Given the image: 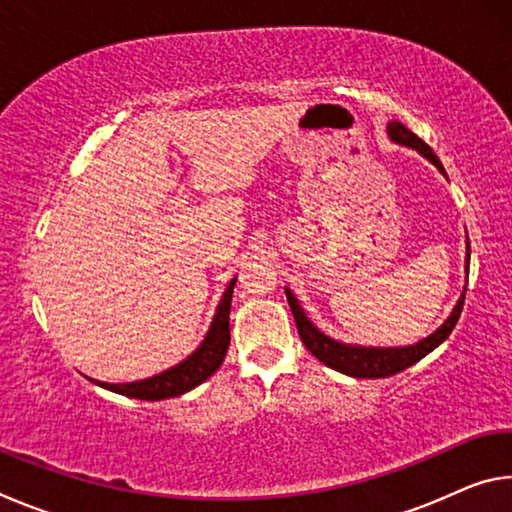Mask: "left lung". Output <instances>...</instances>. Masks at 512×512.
<instances>
[{
    "label": "left lung",
    "mask_w": 512,
    "mask_h": 512,
    "mask_svg": "<svg viewBox=\"0 0 512 512\" xmlns=\"http://www.w3.org/2000/svg\"><path fill=\"white\" fill-rule=\"evenodd\" d=\"M386 131L393 142L402 144V146H411V149L422 153L424 158H427L433 167H438L440 173L445 176L443 164H440L438 155L431 151V146L424 144L420 137L411 133L404 124H400V121H388ZM467 262H470V244H467ZM284 293H287L291 314H293V318H296L298 334H300L302 343H305V348L314 354L318 361H323L325 366L339 370V372H343V375L357 377V379L391 377V375H397V372H402L409 366H413V363H418L422 357H427L431 350H436L438 345L443 343L449 334H452V329L458 323V316H461L463 302H465V291H463V296L458 298L454 311L449 314L445 323L440 325L431 336H427V339H422L420 343L406 345V348H361V345H348V343H339V341L329 339L327 334L320 332V329L307 318L305 309L298 305L296 296H293L289 289H284Z\"/></svg>",
    "instance_id": "8db88e82"
}]
</instances>
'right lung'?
I'll return each instance as SVG.
<instances>
[{
	"label": "right lung",
	"instance_id": "right-lung-1",
	"mask_svg": "<svg viewBox=\"0 0 512 512\" xmlns=\"http://www.w3.org/2000/svg\"><path fill=\"white\" fill-rule=\"evenodd\" d=\"M237 277L228 284L223 298L216 307L214 320L210 325V332L203 339V343L189 354L185 361H180L178 366L160 372L142 381H131V384H106V381L90 379L101 388H108L112 393L135 397V400L146 402H158L167 400V397H178L187 391H192L198 384H203L207 377H212L225 359L230 345V302H232V289H235Z\"/></svg>",
	"mask_w": 512,
	"mask_h": 512
}]
</instances>
